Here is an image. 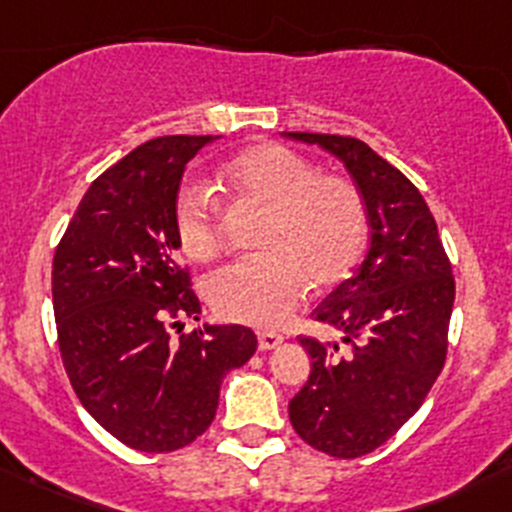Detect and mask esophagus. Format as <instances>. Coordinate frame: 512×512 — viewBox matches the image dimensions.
<instances>
[{
    "mask_svg": "<svg viewBox=\"0 0 512 512\" xmlns=\"http://www.w3.org/2000/svg\"><path fill=\"white\" fill-rule=\"evenodd\" d=\"M281 342L283 335L271 333V330H261V333H258V350H273V347H278Z\"/></svg>",
    "mask_w": 512,
    "mask_h": 512,
    "instance_id": "1",
    "label": "esophagus"
}]
</instances>
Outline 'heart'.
I'll return each instance as SVG.
<instances>
[{
    "label": "heart",
    "instance_id": "heart-1",
    "mask_svg": "<svg viewBox=\"0 0 512 512\" xmlns=\"http://www.w3.org/2000/svg\"><path fill=\"white\" fill-rule=\"evenodd\" d=\"M219 177L241 199L268 207L258 236L263 254L231 263L209 281V303L221 318L281 328L298 310L308 283L330 288L360 263L370 217L352 182L320 175L308 157L278 142L246 147ZM172 226L179 249L192 261L219 254L221 209L202 184L179 187Z\"/></svg>",
    "mask_w": 512,
    "mask_h": 512
}]
</instances>
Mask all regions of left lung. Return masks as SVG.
<instances>
[{"mask_svg":"<svg viewBox=\"0 0 512 512\" xmlns=\"http://www.w3.org/2000/svg\"><path fill=\"white\" fill-rule=\"evenodd\" d=\"M323 147L355 179L372 239L355 276L313 318L342 342L300 337L310 377L288 404L295 434L335 458L365 456L392 439L424 404L446 360L453 308L451 263L419 189L367 142L342 135L286 133Z\"/></svg>","mask_w":512,"mask_h":512,"instance_id":"left-lung-1","label":"left lung"}]
</instances>
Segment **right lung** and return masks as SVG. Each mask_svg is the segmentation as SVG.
I'll list each match as a JSON object with an SVG mask.
<instances>
[{"label":"right lung","instance_id":"obj_1","mask_svg":"<svg viewBox=\"0 0 512 512\" xmlns=\"http://www.w3.org/2000/svg\"><path fill=\"white\" fill-rule=\"evenodd\" d=\"M214 140L167 135L135 147L88 187L54 254L56 330L73 392L135 451H177L202 436L226 372L256 352L244 325H204L179 340L167 330L202 313L172 209L187 162Z\"/></svg>","mask_w":512,"mask_h":512}]
</instances>
